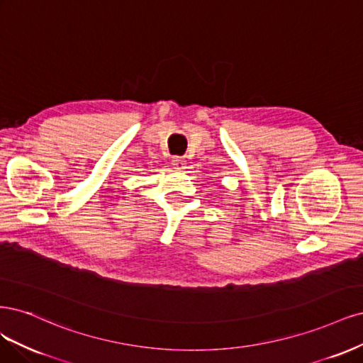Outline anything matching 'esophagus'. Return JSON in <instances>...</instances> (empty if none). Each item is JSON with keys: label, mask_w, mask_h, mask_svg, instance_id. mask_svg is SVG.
<instances>
[{"label": "esophagus", "mask_w": 363, "mask_h": 363, "mask_svg": "<svg viewBox=\"0 0 363 363\" xmlns=\"http://www.w3.org/2000/svg\"><path fill=\"white\" fill-rule=\"evenodd\" d=\"M172 166L174 169H178V170H184L185 166H186V162H185V160L182 157H173L172 158Z\"/></svg>", "instance_id": "34e87169"}]
</instances>
